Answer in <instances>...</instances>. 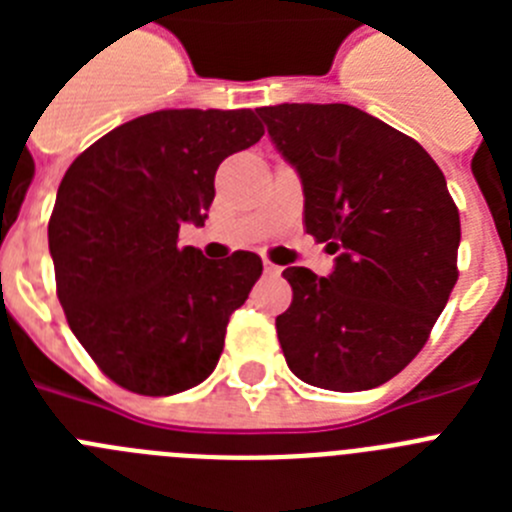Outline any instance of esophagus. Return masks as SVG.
Segmentation results:
<instances>
[{"label":"esophagus","mask_w":512,"mask_h":512,"mask_svg":"<svg viewBox=\"0 0 512 512\" xmlns=\"http://www.w3.org/2000/svg\"><path fill=\"white\" fill-rule=\"evenodd\" d=\"M264 271L266 274H269V277H277L279 271H282V266H277V264H271L269 259H264Z\"/></svg>","instance_id":"34e87169"}]
</instances>
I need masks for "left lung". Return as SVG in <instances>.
Masks as SVG:
<instances>
[{
	"label": "left lung",
	"instance_id": "obj_1",
	"mask_svg": "<svg viewBox=\"0 0 512 512\" xmlns=\"http://www.w3.org/2000/svg\"><path fill=\"white\" fill-rule=\"evenodd\" d=\"M305 194V228L336 266H289L292 305L277 318L295 377L372 390L418 356L459 271V210L443 171L413 138L351 104L256 110Z\"/></svg>",
	"mask_w": 512,
	"mask_h": 512
}]
</instances>
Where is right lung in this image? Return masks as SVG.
Here are the masks:
<instances>
[{
    "instance_id": "add662e5",
    "label": "right lung",
    "mask_w": 512,
    "mask_h": 512,
    "mask_svg": "<svg viewBox=\"0 0 512 512\" xmlns=\"http://www.w3.org/2000/svg\"><path fill=\"white\" fill-rule=\"evenodd\" d=\"M251 110H158L125 122L76 158L56 194L48 248L74 336L112 382L166 397L205 382L261 259L223 261L179 246L205 225L215 171L259 143Z\"/></svg>"
}]
</instances>
